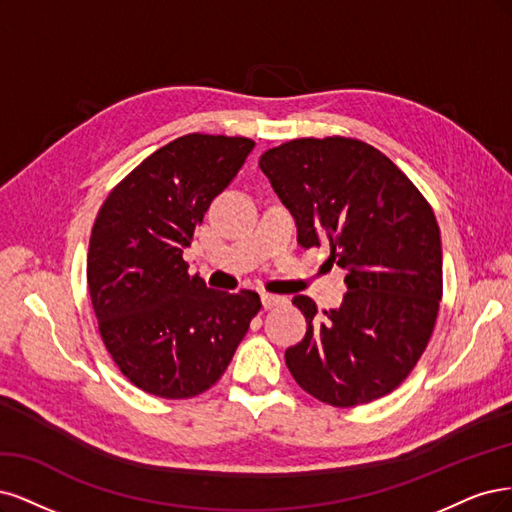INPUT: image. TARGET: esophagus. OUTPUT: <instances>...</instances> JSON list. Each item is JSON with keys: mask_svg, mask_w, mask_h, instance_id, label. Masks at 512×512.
I'll return each mask as SVG.
<instances>
[{"mask_svg": "<svg viewBox=\"0 0 512 512\" xmlns=\"http://www.w3.org/2000/svg\"><path fill=\"white\" fill-rule=\"evenodd\" d=\"M283 302H285V298H280V295L261 293V304H263V308H266V310H270V308H274L278 304H283Z\"/></svg>", "mask_w": 512, "mask_h": 512, "instance_id": "34e87169", "label": "esophagus"}]
</instances>
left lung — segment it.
<instances>
[{"label":"left lung","mask_w":512,"mask_h":512,"mask_svg":"<svg viewBox=\"0 0 512 512\" xmlns=\"http://www.w3.org/2000/svg\"><path fill=\"white\" fill-rule=\"evenodd\" d=\"M298 225L304 249L329 244L346 270L342 304L317 315L289 346L287 368L312 398L338 408L368 404L398 387L434 332L442 298L440 229L432 206L374 146L353 138H300L259 159Z\"/></svg>","instance_id":"8db88e82"}]
</instances>
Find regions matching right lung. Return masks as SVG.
I'll return each mask as SVG.
<instances>
[{"label":"right lung","mask_w":512,"mask_h":512,"mask_svg":"<svg viewBox=\"0 0 512 512\" xmlns=\"http://www.w3.org/2000/svg\"><path fill=\"white\" fill-rule=\"evenodd\" d=\"M253 146L240 136L176 138L127 174L97 212L87 283L100 334L119 370L157 398L185 400L217 383L261 308L255 291L208 289L183 259Z\"/></svg>","instance_id":"right-lung-1"}]
</instances>
